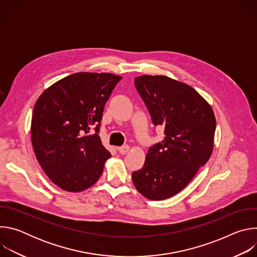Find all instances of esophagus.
Instances as JSON below:
<instances>
[{"label": "esophagus", "mask_w": 257, "mask_h": 257, "mask_svg": "<svg viewBox=\"0 0 257 257\" xmlns=\"http://www.w3.org/2000/svg\"><path fill=\"white\" fill-rule=\"evenodd\" d=\"M130 151V146L129 145H123L121 148H119V152L121 155H125Z\"/></svg>", "instance_id": "1"}]
</instances>
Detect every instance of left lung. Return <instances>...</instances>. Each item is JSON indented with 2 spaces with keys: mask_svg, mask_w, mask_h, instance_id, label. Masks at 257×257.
<instances>
[{
  "mask_svg": "<svg viewBox=\"0 0 257 257\" xmlns=\"http://www.w3.org/2000/svg\"><path fill=\"white\" fill-rule=\"evenodd\" d=\"M134 83L165 138L150 148L132 181L144 197L167 199L184 189L209 160L215 117L210 104L188 84L163 75L138 76Z\"/></svg>",
  "mask_w": 257,
  "mask_h": 257,
  "instance_id": "8db88e82",
  "label": "left lung"
}]
</instances>
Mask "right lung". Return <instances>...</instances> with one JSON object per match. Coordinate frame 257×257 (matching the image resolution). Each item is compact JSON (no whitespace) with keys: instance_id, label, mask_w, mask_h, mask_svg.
<instances>
[{"instance_id":"obj_1","label":"right lung","mask_w":257,"mask_h":257,"mask_svg":"<svg viewBox=\"0 0 257 257\" xmlns=\"http://www.w3.org/2000/svg\"><path fill=\"white\" fill-rule=\"evenodd\" d=\"M121 76L79 72L47 88L36 100L31 141L41 167L63 190L80 192L100 177L111 154L99 138L103 107Z\"/></svg>"}]
</instances>
